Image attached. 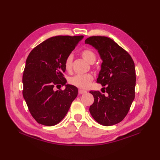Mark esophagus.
Masks as SVG:
<instances>
[{
  "label": "esophagus",
  "mask_w": 160,
  "mask_h": 160,
  "mask_svg": "<svg viewBox=\"0 0 160 160\" xmlns=\"http://www.w3.org/2000/svg\"><path fill=\"white\" fill-rule=\"evenodd\" d=\"M78 93H79V94H84V93H86L87 91H84V90L80 89L79 91H78Z\"/></svg>",
  "instance_id": "obj_1"
}]
</instances>
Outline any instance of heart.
I'll return each instance as SVG.
<instances>
[{
	"label": "heart",
	"mask_w": 160,
	"mask_h": 160,
	"mask_svg": "<svg viewBox=\"0 0 160 160\" xmlns=\"http://www.w3.org/2000/svg\"><path fill=\"white\" fill-rule=\"evenodd\" d=\"M83 58L89 63H93L96 59V56L92 50L90 49H84L80 52ZM73 55L69 54L67 56L64 62V69L67 71H71L72 69ZM93 80V76L91 73L77 74L69 78V82L73 86L80 89H87L89 87Z\"/></svg>",
	"instance_id": "obj_1"
}]
</instances>
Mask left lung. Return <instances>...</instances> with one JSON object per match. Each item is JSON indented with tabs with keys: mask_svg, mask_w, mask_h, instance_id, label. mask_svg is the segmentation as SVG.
Instances as JSON below:
<instances>
[{
	"mask_svg": "<svg viewBox=\"0 0 160 160\" xmlns=\"http://www.w3.org/2000/svg\"><path fill=\"white\" fill-rule=\"evenodd\" d=\"M85 43L95 47L102 60L97 82L106 86L104 89L108 93L105 96L99 91H90L94 97L90 113L102 125L116 124L124 120L135 98L136 75L133 60L108 37L91 36Z\"/></svg>",
	"mask_w": 160,
	"mask_h": 160,
	"instance_id": "obj_1",
	"label": "left lung"
}]
</instances>
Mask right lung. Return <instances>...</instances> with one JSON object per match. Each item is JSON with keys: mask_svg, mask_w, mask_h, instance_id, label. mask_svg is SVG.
I'll use <instances>...</instances> for the list:
<instances>
[{"mask_svg": "<svg viewBox=\"0 0 160 160\" xmlns=\"http://www.w3.org/2000/svg\"><path fill=\"white\" fill-rule=\"evenodd\" d=\"M83 36H57L29 53L23 71L22 95L38 123L54 126L62 120L78 96V88L66 84L64 62ZM66 86L64 90L55 87Z\"/></svg>", "mask_w": 160, "mask_h": 160, "instance_id": "right-lung-1", "label": "right lung"}]
</instances>
